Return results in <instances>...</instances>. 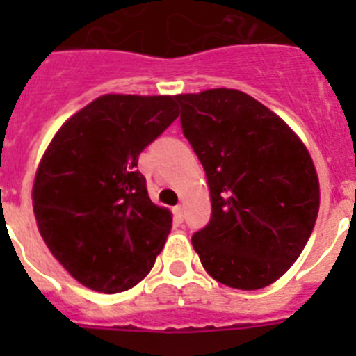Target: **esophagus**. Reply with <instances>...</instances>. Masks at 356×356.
I'll return each instance as SVG.
<instances>
[{"mask_svg": "<svg viewBox=\"0 0 356 356\" xmlns=\"http://www.w3.org/2000/svg\"><path fill=\"white\" fill-rule=\"evenodd\" d=\"M172 217H175L176 222L184 221V207L181 205L175 207V209H172Z\"/></svg>", "mask_w": 356, "mask_h": 356, "instance_id": "1", "label": "esophagus"}]
</instances>
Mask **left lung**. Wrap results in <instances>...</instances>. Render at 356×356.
<instances>
[{
	"label": "left lung",
	"mask_w": 356,
	"mask_h": 356,
	"mask_svg": "<svg viewBox=\"0 0 356 356\" xmlns=\"http://www.w3.org/2000/svg\"><path fill=\"white\" fill-rule=\"evenodd\" d=\"M181 130L205 169L212 216L193 235L210 276L242 291L276 282L296 262L319 212V180L298 135L234 89L175 96Z\"/></svg>",
	"instance_id": "1"
}]
</instances>
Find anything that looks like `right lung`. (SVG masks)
<instances>
[{
  "mask_svg": "<svg viewBox=\"0 0 356 356\" xmlns=\"http://www.w3.org/2000/svg\"><path fill=\"white\" fill-rule=\"evenodd\" d=\"M178 118L175 96L106 94L56 131L33 184L46 246L81 285L115 294L137 285L171 232L137 163Z\"/></svg>",
  "mask_w": 356,
  "mask_h": 356,
  "instance_id": "obj_1",
  "label": "right lung"
}]
</instances>
